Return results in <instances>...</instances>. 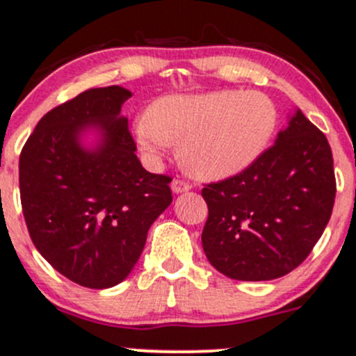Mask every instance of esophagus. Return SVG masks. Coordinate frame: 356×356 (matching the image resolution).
Instances as JSON below:
<instances>
[{
	"label": "esophagus",
	"mask_w": 356,
	"mask_h": 356,
	"mask_svg": "<svg viewBox=\"0 0 356 356\" xmlns=\"http://www.w3.org/2000/svg\"><path fill=\"white\" fill-rule=\"evenodd\" d=\"M171 188H173L175 193H181V192H186V190L192 188V185H190L188 181H185V179L175 178L173 183H171Z\"/></svg>",
	"instance_id": "1"
}]
</instances>
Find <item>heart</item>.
Listing matches in <instances>:
<instances>
[{"label":"heart","mask_w":356,"mask_h":356,"mask_svg":"<svg viewBox=\"0 0 356 356\" xmlns=\"http://www.w3.org/2000/svg\"><path fill=\"white\" fill-rule=\"evenodd\" d=\"M277 112L261 93L235 90L166 98L136 124L140 147L150 156L179 143V157L206 179L234 177L251 166L275 131Z\"/></svg>","instance_id":"obj_1"}]
</instances>
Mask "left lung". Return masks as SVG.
<instances>
[{"instance_id":"obj_1","label":"left lung","mask_w":356,"mask_h":356,"mask_svg":"<svg viewBox=\"0 0 356 356\" xmlns=\"http://www.w3.org/2000/svg\"><path fill=\"white\" fill-rule=\"evenodd\" d=\"M202 248L235 280H272L298 268L330 220L336 177L325 135L296 112L275 143L241 173L204 185Z\"/></svg>"}]
</instances>
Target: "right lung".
<instances>
[{
  "instance_id": "obj_1",
  "label": "right lung",
  "mask_w": 356,
  "mask_h": 356,
  "mask_svg": "<svg viewBox=\"0 0 356 356\" xmlns=\"http://www.w3.org/2000/svg\"><path fill=\"white\" fill-rule=\"evenodd\" d=\"M131 97L121 86L91 88L51 108L19 161L22 213L33 244L72 282L107 289L138 261L147 232L173 200L168 175L143 170L121 118ZM97 125L102 145L90 153L79 133Z\"/></svg>"
}]
</instances>
